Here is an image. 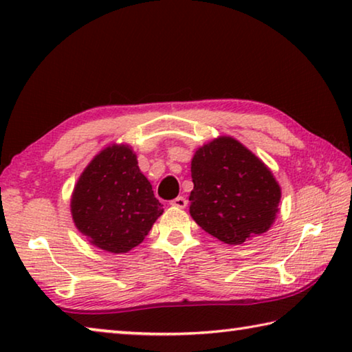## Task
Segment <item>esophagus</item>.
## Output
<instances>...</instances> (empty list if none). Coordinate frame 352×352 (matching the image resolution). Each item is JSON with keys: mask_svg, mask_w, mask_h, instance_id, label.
<instances>
[{"mask_svg": "<svg viewBox=\"0 0 352 352\" xmlns=\"http://www.w3.org/2000/svg\"><path fill=\"white\" fill-rule=\"evenodd\" d=\"M170 206L174 208H180V210H183V208L188 206V200L184 197H177L170 201Z\"/></svg>", "mask_w": 352, "mask_h": 352, "instance_id": "esophagus-1", "label": "esophagus"}]
</instances>
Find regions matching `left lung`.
Masks as SVG:
<instances>
[{
	"instance_id": "obj_1",
	"label": "left lung",
	"mask_w": 352,
	"mask_h": 352,
	"mask_svg": "<svg viewBox=\"0 0 352 352\" xmlns=\"http://www.w3.org/2000/svg\"><path fill=\"white\" fill-rule=\"evenodd\" d=\"M190 177V217L219 241L239 245L275 222L281 186L262 160L231 136L199 147Z\"/></svg>"
}]
</instances>
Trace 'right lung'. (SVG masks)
I'll return each mask as SVG.
<instances>
[{
  "label": "right lung",
  "mask_w": 352,
  "mask_h": 352,
  "mask_svg": "<svg viewBox=\"0 0 352 352\" xmlns=\"http://www.w3.org/2000/svg\"><path fill=\"white\" fill-rule=\"evenodd\" d=\"M163 211L129 144L102 148L71 195L76 228L91 245L115 254L140 245Z\"/></svg>",
  "instance_id": "add662e5"
}]
</instances>
